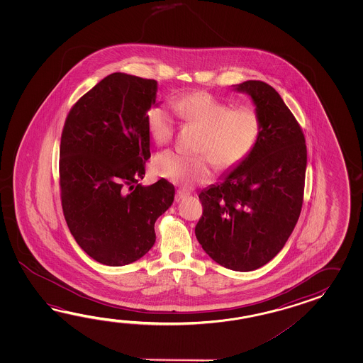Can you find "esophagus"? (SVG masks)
Instances as JSON below:
<instances>
[{
  "mask_svg": "<svg viewBox=\"0 0 363 363\" xmlns=\"http://www.w3.org/2000/svg\"><path fill=\"white\" fill-rule=\"evenodd\" d=\"M189 196V192L188 191H185V189H179L178 192H177V197H175V200L182 201L185 197H188Z\"/></svg>",
  "mask_w": 363,
  "mask_h": 363,
  "instance_id": "1",
  "label": "esophagus"
}]
</instances>
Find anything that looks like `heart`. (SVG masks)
Segmentation results:
<instances>
[{
    "label": "heart",
    "mask_w": 363,
    "mask_h": 363,
    "mask_svg": "<svg viewBox=\"0 0 363 363\" xmlns=\"http://www.w3.org/2000/svg\"><path fill=\"white\" fill-rule=\"evenodd\" d=\"M177 116L201 128L196 150L205 155L185 157L164 150L153 158L155 175L191 186L206 183L213 177V163L219 169H232L244 162L257 147L262 133V119L252 106L232 108L230 104L203 91L188 93L172 102ZM147 127L155 144L169 143L174 132V118L163 105L147 113Z\"/></svg>",
    "instance_id": "1"
}]
</instances>
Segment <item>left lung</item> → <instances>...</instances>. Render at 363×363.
I'll list each match as a JSON object with an SVG mask.
<instances>
[{
	"label": "left lung",
	"instance_id": "obj_1",
	"mask_svg": "<svg viewBox=\"0 0 363 363\" xmlns=\"http://www.w3.org/2000/svg\"><path fill=\"white\" fill-rule=\"evenodd\" d=\"M233 91L250 96L261 139L244 162L200 193L203 213L194 232L211 259L247 272L270 262L294 231L308 153L300 124L271 85L247 80Z\"/></svg>",
	"mask_w": 363,
	"mask_h": 363
}]
</instances>
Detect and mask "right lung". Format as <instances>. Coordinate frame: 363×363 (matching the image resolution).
<instances>
[{"label":"right lung","instance_id":"add662e5","mask_svg":"<svg viewBox=\"0 0 363 363\" xmlns=\"http://www.w3.org/2000/svg\"><path fill=\"white\" fill-rule=\"evenodd\" d=\"M158 83L114 72L69 110L60 149L62 208L79 247L94 261L124 266L155 242V220L174 202L166 179L141 185L150 158L147 113Z\"/></svg>","mask_w":363,"mask_h":363}]
</instances>
